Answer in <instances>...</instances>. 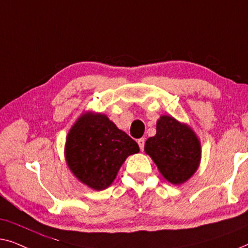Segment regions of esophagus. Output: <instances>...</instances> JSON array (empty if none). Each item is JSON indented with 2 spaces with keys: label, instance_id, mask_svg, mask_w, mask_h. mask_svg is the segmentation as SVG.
<instances>
[{
  "label": "esophagus",
  "instance_id": "34e87169",
  "mask_svg": "<svg viewBox=\"0 0 248 248\" xmlns=\"http://www.w3.org/2000/svg\"><path fill=\"white\" fill-rule=\"evenodd\" d=\"M138 145H139V148H140V151H144V147H145V139L144 138H140L137 140Z\"/></svg>",
  "mask_w": 248,
  "mask_h": 248
}]
</instances>
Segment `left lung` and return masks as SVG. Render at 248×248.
I'll return each instance as SVG.
<instances>
[{
	"instance_id": "obj_1",
	"label": "left lung",
	"mask_w": 248,
	"mask_h": 248,
	"mask_svg": "<svg viewBox=\"0 0 248 248\" xmlns=\"http://www.w3.org/2000/svg\"><path fill=\"white\" fill-rule=\"evenodd\" d=\"M145 152L157 165L162 175L173 184H181L193 175L201 157V147L192 129L170 116H162L156 135L148 138Z\"/></svg>"
}]
</instances>
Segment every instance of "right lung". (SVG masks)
<instances>
[{
	"label": "right lung",
	"mask_w": 248,
	"mask_h": 248,
	"mask_svg": "<svg viewBox=\"0 0 248 248\" xmlns=\"http://www.w3.org/2000/svg\"><path fill=\"white\" fill-rule=\"evenodd\" d=\"M138 152L137 142L107 116L85 113L68 132L65 156L82 183L104 190L116 179L125 158Z\"/></svg>",
	"instance_id": "add662e5"
}]
</instances>
